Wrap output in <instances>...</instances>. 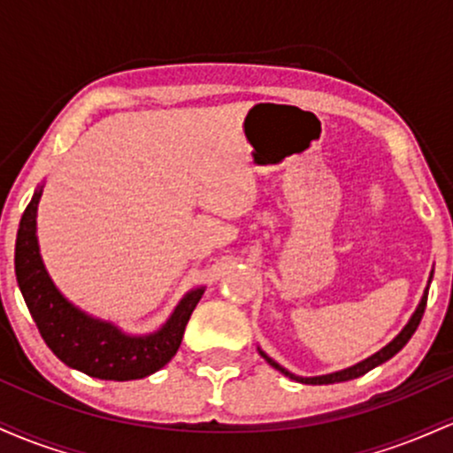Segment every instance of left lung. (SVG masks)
I'll use <instances>...</instances> for the list:
<instances>
[{
	"instance_id": "1",
	"label": "left lung",
	"mask_w": 453,
	"mask_h": 453,
	"mask_svg": "<svg viewBox=\"0 0 453 453\" xmlns=\"http://www.w3.org/2000/svg\"><path fill=\"white\" fill-rule=\"evenodd\" d=\"M430 279H433V274H430ZM426 300H428V289H426V292H424L422 300H419V304H418V309H415V313L411 315L409 324L404 326L403 330H400V334L396 336V339H394L392 342H388V345L383 347V349H379L377 353H372V356L366 357V360L353 364V366H349V368H342V371L330 372V375H321V377H298V375H294V372H289L288 368L280 366L279 362H274L273 357L266 356V353H264V351L257 347L259 356H262L264 360H266V362L270 364V366L277 368L279 372H283L285 377L294 379V381H300V383H309V386H327V383H341V381H349V379H357V377L366 375L368 371H372V368L379 366V364L388 362L389 357L396 356V353H398L400 349H403L404 345H407L411 336H413V332L418 330L419 321H422V315H424V311H426Z\"/></svg>"
}]
</instances>
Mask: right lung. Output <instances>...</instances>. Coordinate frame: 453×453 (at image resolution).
<instances>
[{
  "instance_id": "right-lung-1",
  "label": "right lung",
  "mask_w": 453,
  "mask_h": 453,
  "mask_svg": "<svg viewBox=\"0 0 453 453\" xmlns=\"http://www.w3.org/2000/svg\"><path fill=\"white\" fill-rule=\"evenodd\" d=\"M40 196L42 187L35 191L20 217L14 270L25 304L49 349L70 368L106 381H129L153 375L179 351L187 321L200 303L204 288L185 294L170 319L153 334H126L111 321L87 315L55 288L44 268L35 236Z\"/></svg>"
}]
</instances>
